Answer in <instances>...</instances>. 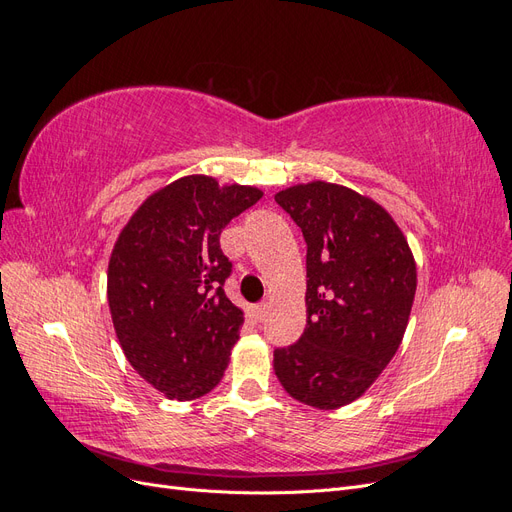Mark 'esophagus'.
Instances as JSON below:
<instances>
[{
    "instance_id": "1",
    "label": "esophagus",
    "mask_w": 512,
    "mask_h": 512,
    "mask_svg": "<svg viewBox=\"0 0 512 512\" xmlns=\"http://www.w3.org/2000/svg\"><path fill=\"white\" fill-rule=\"evenodd\" d=\"M254 312H256V318H258V320H265V318L269 316V303H267V301L258 303V305L254 307Z\"/></svg>"
}]
</instances>
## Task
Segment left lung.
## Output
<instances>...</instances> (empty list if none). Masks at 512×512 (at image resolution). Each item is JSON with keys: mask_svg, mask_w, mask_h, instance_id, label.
<instances>
[{"mask_svg": "<svg viewBox=\"0 0 512 512\" xmlns=\"http://www.w3.org/2000/svg\"><path fill=\"white\" fill-rule=\"evenodd\" d=\"M307 243V324L273 352L286 393L320 410L359 399L404 339L416 265L395 220L374 200L327 181L275 194Z\"/></svg>", "mask_w": 512, "mask_h": 512, "instance_id": "8db88e82", "label": "left lung"}]
</instances>
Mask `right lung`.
Listing matches in <instances>:
<instances>
[{
	"label": "right lung",
	"mask_w": 512,
	"mask_h": 512,
	"mask_svg": "<svg viewBox=\"0 0 512 512\" xmlns=\"http://www.w3.org/2000/svg\"><path fill=\"white\" fill-rule=\"evenodd\" d=\"M262 198L252 185L181 177L136 209L108 260V307L123 354L168 399L203 397L224 376L243 312L224 282L226 224Z\"/></svg>",
	"instance_id": "add662e5"
}]
</instances>
